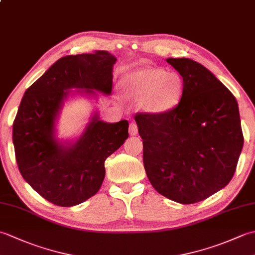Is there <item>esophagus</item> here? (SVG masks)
<instances>
[{
	"label": "esophagus",
	"mask_w": 255,
	"mask_h": 255,
	"mask_svg": "<svg viewBox=\"0 0 255 255\" xmlns=\"http://www.w3.org/2000/svg\"><path fill=\"white\" fill-rule=\"evenodd\" d=\"M129 133L131 134V136H136L138 133V127H137V124L131 122L130 125H129Z\"/></svg>",
	"instance_id": "34e87169"
}]
</instances>
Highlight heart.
<instances>
[{
	"mask_svg": "<svg viewBox=\"0 0 255 255\" xmlns=\"http://www.w3.org/2000/svg\"><path fill=\"white\" fill-rule=\"evenodd\" d=\"M122 91L129 99L141 100V106L151 113L170 110L180 100L183 79L177 72L143 67L127 73L122 80Z\"/></svg>",
	"mask_w": 255,
	"mask_h": 255,
	"instance_id": "obj_1",
	"label": "heart"
}]
</instances>
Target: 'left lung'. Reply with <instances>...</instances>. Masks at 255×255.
<instances>
[{"instance_id": "obj_1", "label": "left lung", "mask_w": 255, "mask_h": 255, "mask_svg": "<svg viewBox=\"0 0 255 255\" xmlns=\"http://www.w3.org/2000/svg\"><path fill=\"white\" fill-rule=\"evenodd\" d=\"M182 75L178 104L162 113H137L143 165L151 185L180 204L208 198L234 176L243 147L234 94L202 64L166 59Z\"/></svg>"}]
</instances>
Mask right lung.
Instances as JSON below:
<instances>
[{
    "label": "right lung",
    "instance_id": "1",
    "mask_svg": "<svg viewBox=\"0 0 255 255\" xmlns=\"http://www.w3.org/2000/svg\"><path fill=\"white\" fill-rule=\"evenodd\" d=\"M107 51L59 59L26 90L13 123V143L24 180L48 202L61 207L93 196L105 176V160L128 138L129 124H108L97 116L77 142L59 144L53 127L61 103L72 88L111 94L113 64Z\"/></svg>",
    "mask_w": 255,
    "mask_h": 255
}]
</instances>
